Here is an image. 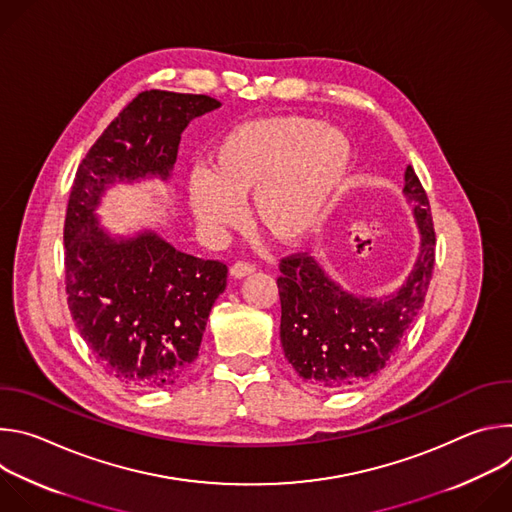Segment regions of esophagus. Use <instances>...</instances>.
Returning a JSON list of instances; mask_svg holds the SVG:
<instances>
[{
  "label": "esophagus",
  "instance_id": "34e87169",
  "mask_svg": "<svg viewBox=\"0 0 512 512\" xmlns=\"http://www.w3.org/2000/svg\"><path fill=\"white\" fill-rule=\"evenodd\" d=\"M251 273H255V265L245 263V261H237V263L231 267V275L237 277V279L247 277V275H251Z\"/></svg>",
  "mask_w": 512,
  "mask_h": 512
}]
</instances>
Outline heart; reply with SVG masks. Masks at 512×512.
Returning <instances> with one entry per match:
<instances>
[{
	"label": "heart",
	"mask_w": 512,
	"mask_h": 512,
	"mask_svg": "<svg viewBox=\"0 0 512 512\" xmlns=\"http://www.w3.org/2000/svg\"><path fill=\"white\" fill-rule=\"evenodd\" d=\"M352 141L332 125L300 115L245 121L210 152L208 174H194L188 202L210 233L239 223V202L251 198L255 225L283 245L306 241L342 190Z\"/></svg>",
	"instance_id": "1"
}]
</instances>
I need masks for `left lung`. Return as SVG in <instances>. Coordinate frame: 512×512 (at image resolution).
Here are the masks:
<instances>
[{
  "instance_id": "obj_1",
  "label": "left lung",
  "mask_w": 512,
  "mask_h": 512,
  "mask_svg": "<svg viewBox=\"0 0 512 512\" xmlns=\"http://www.w3.org/2000/svg\"><path fill=\"white\" fill-rule=\"evenodd\" d=\"M403 194L413 206L419 253L391 294H354L308 255L281 259V346L291 367L314 387L348 389L381 373L423 308L435 261V233L427 194L411 166L405 170Z\"/></svg>"
}]
</instances>
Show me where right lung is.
<instances>
[{"mask_svg": "<svg viewBox=\"0 0 512 512\" xmlns=\"http://www.w3.org/2000/svg\"><path fill=\"white\" fill-rule=\"evenodd\" d=\"M218 107L206 95L139 93L95 141L70 190V316L101 367L137 389H168L192 369L212 304L227 287V265L182 253L156 231L111 235L97 208L117 182H168L182 131Z\"/></svg>", "mask_w": 512, "mask_h": 512, "instance_id": "add662e5", "label": "right lung"}]
</instances>
